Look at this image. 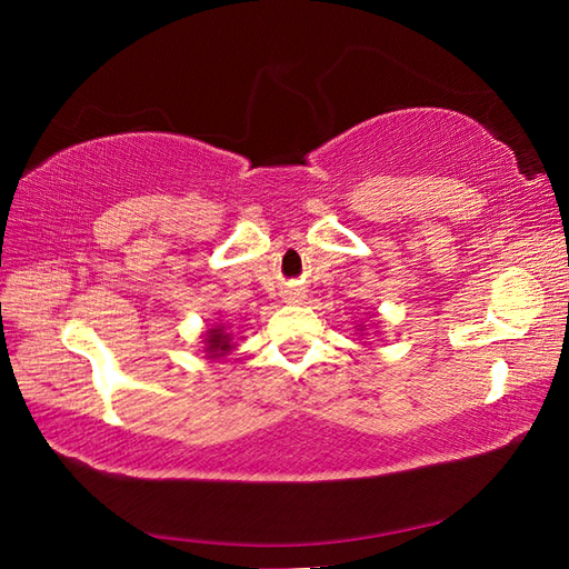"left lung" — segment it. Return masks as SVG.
Here are the masks:
<instances>
[{
    "instance_id": "8db88e82",
    "label": "left lung",
    "mask_w": 569,
    "mask_h": 569,
    "mask_svg": "<svg viewBox=\"0 0 569 569\" xmlns=\"http://www.w3.org/2000/svg\"><path fill=\"white\" fill-rule=\"evenodd\" d=\"M365 330H367V328H365V325H357V332H361V335H365Z\"/></svg>"
}]
</instances>
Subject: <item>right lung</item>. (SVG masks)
<instances>
[{
  "label": "right lung",
  "mask_w": 569,
  "mask_h": 569,
  "mask_svg": "<svg viewBox=\"0 0 569 569\" xmlns=\"http://www.w3.org/2000/svg\"><path fill=\"white\" fill-rule=\"evenodd\" d=\"M202 352L208 355V359H222L227 357L229 352L234 349V342H232V332L227 330V325H214V328H210L208 332H204L202 337Z\"/></svg>",
  "instance_id": "obj_1"
}]
</instances>
